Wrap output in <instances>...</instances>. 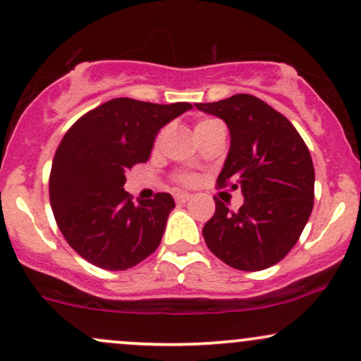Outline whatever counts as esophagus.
Here are the masks:
<instances>
[{"label":"esophagus","mask_w":361,"mask_h":361,"mask_svg":"<svg viewBox=\"0 0 361 361\" xmlns=\"http://www.w3.org/2000/svg\"><path fill=\"white\" fill-rule=\"evenodd\" d=\"M191 194L188 192H177L173 194V200H176V202H179V204H184V202H188L189 200H191Z\"/></svg>","instance_id":"esophagus-1"}]
</instances>
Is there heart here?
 Segmentation results:
<instances>
[{"label": "heart", "instance_id": "heart-1", "mask_svg": "<svg viewBox=\"0 0 361 361\" xmlns=\"http://www.w3.org/2000/svg\"><path fill=\"white\" fill-rule=\"evenodd\" d=\"M213 123H220V121H216V119H204V121H201V123L197 124V126H206V124H213ZM179 180H180V184H184V185H192L194 182H196V177H194L192 173H185L184 172V173H179Z\"/></svg>", "mask_w": 361, "mask_h": 361}]
</instances>
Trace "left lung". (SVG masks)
Here are the masks:
<instances>
[{
	"label": "left lung",
	"mask_w": 361,
	"mask_h": 361,
	"mask_svg": "<svg viewBox=\"0 0 361 361\" xmlns=\"http://www.w3.org/2000/svg\"><path fill=\"white\" fill-rule=\"evenodd\" d=\"M196 107L230 129L218 188L232 185L244 194L238 212L214 197L216 209L202 228L206 245L235 269L271 268L297 244L314 208L309 148L285 116L254 95L237 93Z\"/></svg>",
	"instance_id": "obj_1"
}]
</instances>
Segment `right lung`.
<instances>
[{"instance_id": "right-lung-1", "label": "right lung", "mask_w": 361, "mask_h": 361, "mask_svg": "<svg viewBox=\"0 0 361 361\" xmlns=\"http://www.w3.org/2000/svg\"><path fill=\"white\" fill-rule=\"evenodd\" d=\"M192 109L112 99L80 117L52 160L49 197L66 242L97 268L124 271L160 245L176 202L169 192L136 204L126 173L149 159L160 128Z\"/></svg>"}]
</instances>
